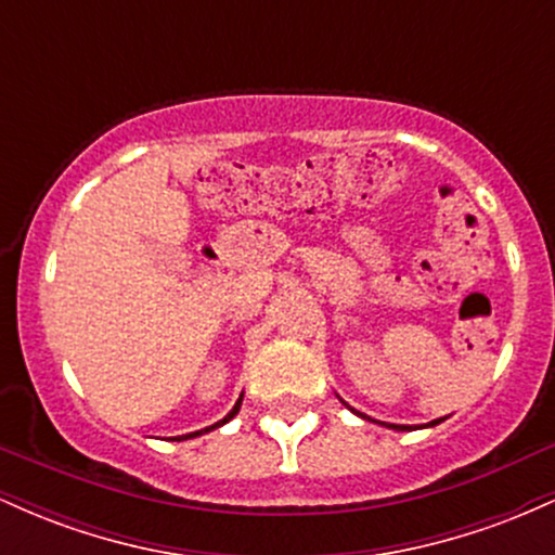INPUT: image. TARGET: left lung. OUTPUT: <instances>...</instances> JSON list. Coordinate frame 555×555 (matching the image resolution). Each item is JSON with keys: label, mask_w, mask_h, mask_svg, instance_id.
Returning <instances> with one entry per match:
<instances>
[{"label": "left lung", "mask_w": 555, "mask_h": 555, "mask_svg": "<svg viewBox=\"0 0 555 555\" xmlns=\"http://www.w3.org/2000/svg\"><path fill=\"white\" fill-rule=\"evenodd\" d=\"M354 415L362 417V420H371L367 415H362V412H354ZM438 423H443V417L433 420V423H428V425H417V428H433V425H438ZM380 425H384V428H391V430H412V428H415V425H393V423H380Z\"/></svg>", "instance_id": "obj_1"}]
</instances>
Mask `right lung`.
<instances>
[{
    "label": "right lung",
    "mask_w": 555,
    "mask_h": 555,
    "mask_svg": "<svg viewBox=\"0 0 555 555\" xmlns=\"http://www.w3.org/2000/svg\"><path fill=\"white\" fill-rule=\"evenodd\" d=\"M242 397H245V393H240V399L234 401V406H232V410H229L227 415L219 420V423L208 425V428H203V430H195V433H184V436H175V438H171V441H188V438H197V436H203V433H208V430H214V428H221V425H227L229 420H232V417L237 415V412H240V406H242Z\"/></svg>",
    "instance_id": "right-lung-1"
}]
</instances>
